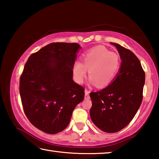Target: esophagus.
Here are the masks:
<instances>
[{
    "instance_id": "esophagus-1",
    "label": "esophagus",
    "mask_w": 159,
    "mask_h": 159,
    "mask_svg": "<svg viewBox=\"0 0 159 159\" xmlns=\"http://www.w3.org/2000/svg\"><path fill=\"white\" fill-rule=\"evenodd\" d=\"M89 93L90 91L88 90H85V99H90V96H89Z\"/></svg>"
}]
</instances>
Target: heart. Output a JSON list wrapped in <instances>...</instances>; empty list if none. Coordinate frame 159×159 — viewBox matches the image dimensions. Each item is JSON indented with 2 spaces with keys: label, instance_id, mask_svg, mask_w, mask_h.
<instances>
[{
  "label": "heart",
  "instance_id": "1",
  "mask_svg": "<svg viewBox=\"0 0 159 159\" xmlns=\"http://www.w3.org/2000/svg\"><path fill=\"white\" fill-rule=\"evenodd\" d=\"M81 61H76L72 71L75 80L81 83L87 74L90 81L99 88L107 87L114 81L120 69V59L116 53L103 46H97L83 53Z\"/></svg>",
  "mask_w": 159,
  "mask_h": 159
}]
</instances>
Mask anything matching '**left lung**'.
<instances>
[{
  "label": "left lung",
  "instance_id": "1",
  "mask_svg": "<svg viewBox=\"0 0 159 159\" xmlns=\"http://www.w3.org/2000/svg\"><path fill=\"white\" fill-rule=\"evenodd\" d=\"M116 46L121 59L118 73L111 84L98 92H91L90 114L97 127L105 133H116L129 124L143 98L145 73L140 61L130 50Z\"/></svg>",
  "mask_w": 159,
  "mask_h": 159
}]
</instances>
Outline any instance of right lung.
<instances>
[{
  "label": "right lung",
  "mask_w": 159,
  "mask_h": 159,
  "mask_svg": "<svg viewBox=\"0 0 159 159\" xmlns=\"http://www.w3.org/2000/svg\"><path fill=\"white\" fill-rule=\"evenodd\" d=\"M80 48L76 43H52L31 55L24 67L20 80L24 111L44 133L64 130L75 107L84 99V88L72 79Z\"/></svg>",
  "instance_id": "obj_1"
}]
</instances>
